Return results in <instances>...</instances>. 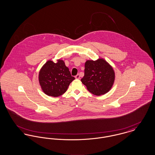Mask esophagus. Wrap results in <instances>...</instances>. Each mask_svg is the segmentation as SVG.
Here are the masks:
<instances>
[{"label": "esophagus", "instance_id": "1", "mask_svg": "<svg viewBox=\"0 0 155 155\" xmlns=\"http://www.w3.org/2000/svg\"><path fill=\"white\" fill-rule=\"evenodd\" d=\"M75 78L76 79H80V75H79V74L76 75L75 76Z\"/></svg>", "mask_w": 155, "mask_h": 155}]
</instances>
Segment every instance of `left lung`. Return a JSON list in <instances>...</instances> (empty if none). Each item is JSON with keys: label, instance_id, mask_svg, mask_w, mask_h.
<instances>
[{"label": "left lung", "instance_id": "1", "mask_svg": "<svg viewBox=\"0 0 155 155\" xmlns=\"http://www.w3.org/2000/svg\"><path fill=\"white\" fill-rule=\"evenodd\" d=\"M114 77L113 68L104 60H88L85 63L84 76L81 81L91 93L99 96L110 89Z\"/></svg>", "mask_w": 155, "mask_h": 155}]
</instances>
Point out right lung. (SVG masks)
Wrapping results in <instances>:
<instances>
[{
  "mask_svg": "<svg viewBox=\"0 0 155 155\" xmlns=\"http://www.w3.org/2000/svg\"><path fill=\"white\" fill-rule=\"evenodd\" d=\"M74 79L61 60H59L56 63L51 60L48 61L39 74V84L45 94L53 97L65 93Z\"/></svg>",
  "mask_w": 155,
  "mask_h": 155,
  "instance_id": "obj_1",
  "label": "right lung"
}]
</instances>
